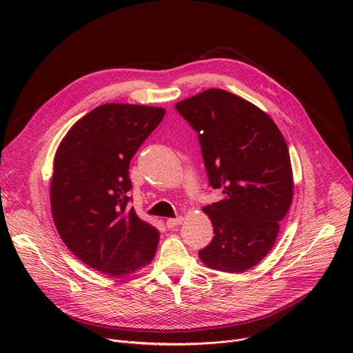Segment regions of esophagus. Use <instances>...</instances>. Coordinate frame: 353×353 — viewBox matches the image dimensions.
<instances>
[{
	"label": "esophagus",
	"instance_id": "1",
	"mask_svg": "<svg viewBox=\"0 0 353 353\" xmlns=\"http://www.w3.org/2000/svg\"><path fill=\"white\" fill-rule=\"evenodd\" d=\"M184 222V218L183 216H179V218H170V219H168L166 221V226L168 228H176V226H179V225H181Z\"/></svg>",
	"mask_w": 353,
	"mask_h": 353
}]
</instances>
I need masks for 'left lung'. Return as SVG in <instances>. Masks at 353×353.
<instances>
[{"mask_svg": "<svg viewBox=\"0 0 353 353\" xmlns=\"http://www.w3.org/2000/svg\"><path fill=\"white\" fill-rule=\"evenodd\" d=\"M198 132L210 184L223 196L203 211L212 241L198 256L208 268L240 274L272 248L293 199L289 149L274 120L223 89H208L176 103Z\"/></svg>", "mask_w": 353, "mask_h": 353, "instance_id": "1", "label": "left lung"}]
</instances>
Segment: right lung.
<instances>
[{
	"label": "right lung",
	"mask_w": 353,
	"mask_h": 353,
	"mask_svg": "<svg viewBox=\"0 0 353 353\" xmlns=\"http://www.w3.org/2000/svg\"><path fill=\"white\" fill-rule=\"evenodd\" d=\"M165 113L106 103L79 119L57 148L50 184L56 229L77 259L105 275H130L155 257L159 232L128 207V169Z\"/></svg>",
	"instance_id": "right-lung-1"
}]
</instances>
